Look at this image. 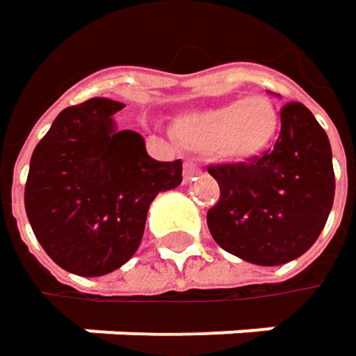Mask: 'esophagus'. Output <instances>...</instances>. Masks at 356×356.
Returning a JSON list of instances; mask_svg holds the SVG:
<instances>
[{
  "instance_id": "34e87169",
  "label": "esophagus",
  "mask_w": 356,
  "mask_h": 356,
  "mask_svg": "<svg viewBox=\"0 0 356 356\" xmlns=\"http://www.w3.org/2000/svg\"><path fill=\"white\" fill-rule=\"evenodd\" d=\"M198 172H200L198 164H194V162H191V160H186V162H184V182L192 180Z\"/></svg>"
}]
</instances>
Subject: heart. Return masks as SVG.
Returning <instances> with one entry per match:
<instances>
[{"mask_svg":"<svg viewBox=\"0 0 356 356\" xmlns=\"http://www.w3.org/2000/svg\"><path fill=\"white\" fill-rule=\"evenodd\" d=\"M280 111L266 95H249L237 101L176 117L172 134L186 149L213 154L227 162H249L271 147L280 134Z\"/></svg>","mask_w":356,"mask_h":356,"instance_id":"heart-1","label":"heart"}]
</instances>
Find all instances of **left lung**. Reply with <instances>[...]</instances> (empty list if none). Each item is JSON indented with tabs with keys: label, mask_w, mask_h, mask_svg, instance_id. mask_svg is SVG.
<instances>
[{
	"label": "left lung",
	"mask_w": 356,
	"mask_h": 356,
	"mask_svg": "<svg viewBox=\"0 0 356 356\" xmlns=\"http://www.w3.org/2000/svg\"><path fill=\"white\" fill-rule=\"evenodd\" d=\"M280 119L277 141L264 156L209 165L220 188L207 213L209 231L218 247L257 266H282L304 255L334 200L326 131L298 101L286 103Z\"/></svg>",
	"instance_id": "8db88e82"
}]
</instances>
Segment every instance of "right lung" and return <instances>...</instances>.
Returning <instances> with one entry per match:
<instances>
[{"mask_svg":"<svg viewBox=\"0 0 356 356\" xmlns=\"http://www.w3.org/2000/svg\"><path fill=\"white\" fill-rule=\"evenodd\" d=\"M125 105L105 97L66 107L36 145L24 191L26 215L50 259L95 277L140 247L158 192L182 182V162H158L131 129L117 131Z\"/></svg>","mask_w":356,"mask_h":356,"instance_id":"right-lung-1","label":"right lung"}]
</instances>
